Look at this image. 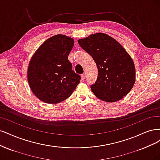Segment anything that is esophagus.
<instances>
[{"label": "esophagus", "mask_w": 160, "mask_h": 160, "mask_svg": "<svg viewBox=\"0 0 160 160\" xmlns=\"http://www.w3.org/2000/svg\"><path fill=\"white\" fill-rule=\"evenodd\" d=\"M81 77H82V79L83 80H85V78H86V74L84 73V74H82V75H81Z\"/></svg>", "instance_id": "1"}]
</instances>
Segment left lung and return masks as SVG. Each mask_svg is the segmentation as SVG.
Segmentation results:
<instances>
[{
	"label": "left lung",
	"instance_id": "1",
	"mask_svg": "<svg viewBox=\"0 0 160 160\" xmlns=\"http://www.w3.org/2000/svg\"><path fill=\"white\" fill-rule=\"evenodd\" d=\"M78 42L97 66V79L90 86L92 92L108 102L122 99L130 92L136 80L134 64L126 50L104 33L90 35Z\"/></svg>",
	"mask_w": 160,
	"mask_h": 160
}]
</instances>
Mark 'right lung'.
Masks as SVG:
<instances>
[{"mask_svg": "<svg viewBox=\"0 0 160 160\" xmlns=\"http://www.w3.org/2000/svg\"><path fill=\"white\" fill-rule=\"evenodd\" d=\"M74 40L62 34L46 40L30 61L28 81L34 94L47 104H56L71 96L81 77L72 70L68 56Z\"/></svg>", "mask_w": 160, "mask_h": 160, "instance_id": "add662e5", "label": "right lung"}]
</instances>
